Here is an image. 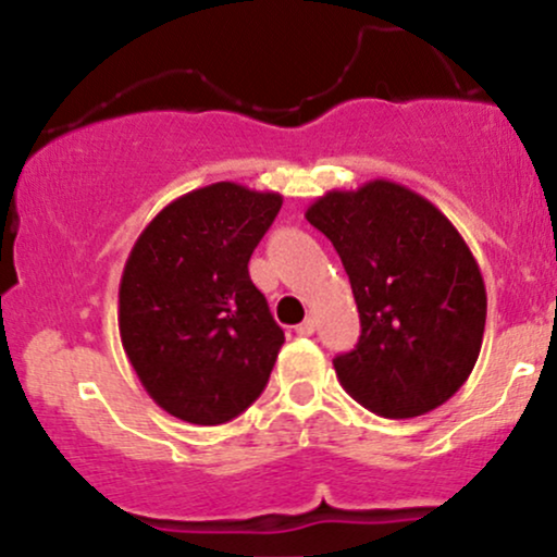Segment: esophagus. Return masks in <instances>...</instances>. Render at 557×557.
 <instances>
[{
    "label": "esophagus",
    "mask_w": 557,
    "mask_h": 557,
    "mask_svg": "<svg viewBox=\"0 0 557 557\" xmlns=\"http://www.w3.org/2000/svg\"><path fill=\"white\" fill-rule=\"evenodd\" d=\"M314 330H317V322H314V317H306L304 322L298 324L296 327V332L300 337H309V335H314Z\"/></svg>",
    "instance_id": "34e87169"
}]
</instances>
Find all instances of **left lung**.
Returning <instances> with one entry per match:
<instances>
[{
  "label": "left lung",
  "instance_id": "left-lung-1",
  "mask_svg": "<svg viewBox=\"0 0 557 557\" xmlns=\"http://www.w3.org/2000/svg\"><path fill=\"white\" fill-rule=\"evenodd\" d=\"M306 220L348 272L361 337L337 356L343 387L369 411L411 419L461 389L479 359L487 290L453 222L393 181L327 190Z\"/></svg>",
  "mask_w": 557,
  "mask_h": 557
}]
</instances>
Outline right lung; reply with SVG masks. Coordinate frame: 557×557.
<instances>
[{
	"instance_id": "obj_1",
	"label": "right lung",
	"mask_w": 557,
	"mask_h": 557,
	"mask_svg": "<svg viewBox=\"0 0 557 557\" xmlns=\"http://www.w3.org/2000/svg\"><path fill=\"white\" fill-rule=\"evenodd\" d=\"M283 196L238 183L185 194L138 235L120 280V341L159 408L225 424L267 387L285 343L248 259Z\"/></svg>"
}]
</instances>
